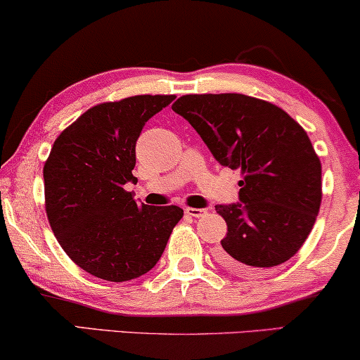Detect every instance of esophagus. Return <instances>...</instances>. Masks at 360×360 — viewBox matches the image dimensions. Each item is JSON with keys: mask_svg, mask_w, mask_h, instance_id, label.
Returning a JSON list of instances; mask_svg holds the SVG:
<instances>
[{"mask_svg": "<svg viewBox=\"0 0 360 360\" xmlns=\"http://www.w3.org/2000/svg\"><path fill=\"white\" fill-rule=\"evenodd\" d=\"M185 213L188 216H193V218H201V216L206 214L205 208H185Z\"/></svg>", "mask_w": 360, "mask_h": 360, "instance_id": "obj_1", "label": "esophagus"}]
</instances>
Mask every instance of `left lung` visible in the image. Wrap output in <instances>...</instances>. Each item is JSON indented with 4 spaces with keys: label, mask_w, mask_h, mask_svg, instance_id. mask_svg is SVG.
<instances>
[{
    "label": "left lung",
    "mask_w": 360,
    "mask_h": 360,
    "mask_svg": "<svg viewBox=\"0 0 360 360\" xmlns=\"http://www.w3.org/2000/svg\"><path fill=\"white\" fill-rule=\"evenodd\" d=\"M223 167L243 172L239 201L216 205L228 224L216 259L239 274L287 262L321 205V162L302 126L259 98L185 95L172 106Z\"/></svg>",
    "instance_id": "1"
}]
</instances>
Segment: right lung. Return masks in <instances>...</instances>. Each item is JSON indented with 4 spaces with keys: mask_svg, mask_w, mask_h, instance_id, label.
<instances>
[{
    "mask_svg": "<svg viewBox=\"0 0 360 360\" xmlns=\"http://www.w3.org/2000/svg\"><path fill=\"white\" fill-rule=\"evenodd\" d=\"M174 100L139 95L103 103L53 142L44 165L49 223L68 257L98 278L127 282L154 269L184 216L179 206L139 205L124 190L137 181L141 131Z\"/></svg>",
    "mask_w": 360,
    "mask_h": 360,
    "instance_id": "right-lung-1",
    "label": "right lung"
}]
</instances>
